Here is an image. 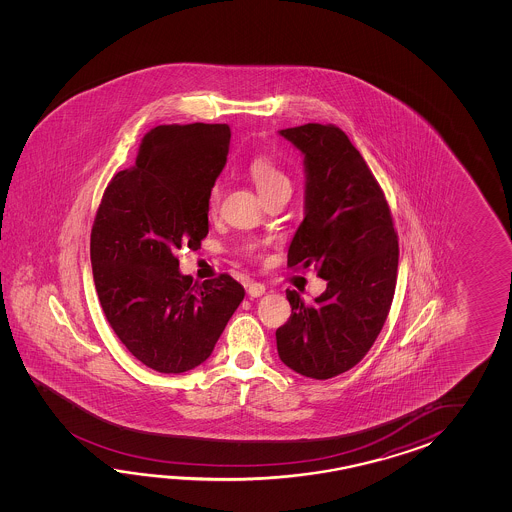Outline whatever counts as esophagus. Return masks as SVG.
I'll list each match as a JSON object with an SVG mask.
<instances>
[{
    "label": "esophagus",
    "mask_w": 512,
    "mask_h": 512,
    "mask_svg": "<svg viewBox=\"0 0 512 512\" xmlns=\"http://www.w3.org/2000/svg\"><path fill=\"white\" fill-rule=\"evenodd\" d=\"M247 293L251 298H260L261 294H265V285L263 283L252 282L247 285Z\"/></svg>",
    "instance_id": "esophagus-1"
}]
</instances>
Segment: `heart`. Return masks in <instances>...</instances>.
<instances>
[{
	"label": "heart",
	"instance_id": "heart-1",
	"mask_svg": "<svg viewBox=\"0 0 512 512\" xmlns=\"http://www.w3.org/2000/svg\"><path fill=\"white\" fill-rule=\"evenodd\" d=\"M249 174H251L254 185L258 188L261 196H265L267 192H271L274 188H280V186H289V177L283 174L282 170L276 166V163L265 157V155H258L252 159L249 164ZM219 201V186H212L210 188V194H208V203L210 207L214 208L218 205Z\"/></svg>",
	"mask_w": 512,
	"mask_h": 512
}]
</instances>
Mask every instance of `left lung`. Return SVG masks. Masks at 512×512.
Instances as JSON below:
<instances>
[{"label":"left lung","mask_w":512,"mask_h":512,"mask_svg":"<svg viewBox=\"0 0 512 512\" xmlns=\"http://www.w3.org/2000/svg\"><path fill=\"white\" fill-rule=\"evenodd\" d=\"M304 155V221L287 265H315L326 291L305 305L287 289L291 316L276 329L287 368L311 379L351 370L370 351L390 313L399 243L381 186L348 135L333 124L280 130Z\"/></svg>","instance_id":"8db88e82"}]
</instances>
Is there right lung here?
<instances>
[{
  "label": "right lung",
  "instance_id": "obj_1",
  "mask_svg": "<svg viewBox=\"0 0 512 512\" xmlns=\"http://www.w3.org/2000/svg\"><path fill=\"white\" fill-rule=\"evenodd\" d=\"M229 144V124L148 131L135 164L111 179L91 229L93 280L109 326L159 373L203 364L245 296L229 274L192 283L175 258L207 238L208 194Z\"/></svg>",
  "mask_w": 512,
  "mask_h": 512
}]
</instances>
